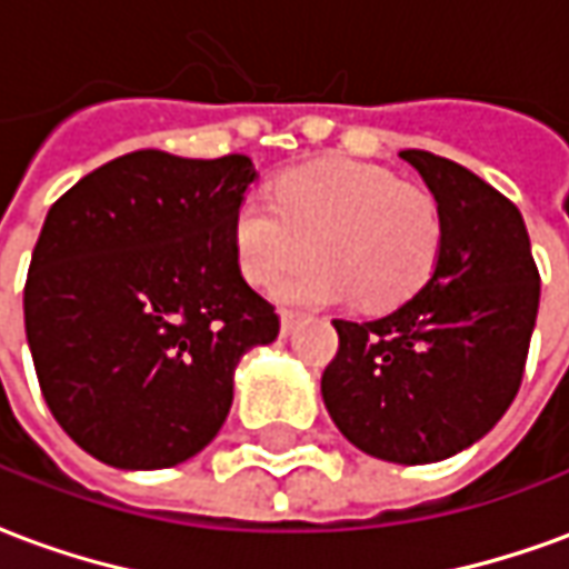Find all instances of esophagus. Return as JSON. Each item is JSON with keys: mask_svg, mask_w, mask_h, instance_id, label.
<instances>
[{"mask_svg": "<svg viewBox=\"0 0 569 569\" xmlns=\"http://www.w3.org/2000/svg\"><path fill=\"white\" fill-rule=\"evenodd\" d=\"M293 322H297V312L293 309H281V335H291Z\"/></svg>", "mask_w": 569, "mask_h": 569, "instance_id": "esophagus-1", "label": "esophagus"}]
</instances>
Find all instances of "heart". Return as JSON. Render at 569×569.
I'll return each mask as SVG.
<instances>
[{
  "mask_svg": "<svg viewBox=\"0 0 569 569\" xmlns=\"http://www.w3.org/2000/svg\"><path fill=\"white\" fill-rule=\"evenodd\" d=\"M232 247L241 276L297 303H335L359 297L368 309L409 300L433 276L442 247L437 198L399 182L383 167L322 160L284 172L272 186V207L244 201L234 210Z\"/></svg>",
  "mask_w": 569,
  "mask_h": 569,
  "instance_id": "obj_1",
  "label": "heart"
}]
</instances>
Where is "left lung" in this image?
Returning <instances> with one entry per match:
<instances>
[{
    "label": "left lung",
    "instance_id": "1",
    "mask_svg": "<svg viewBox=\"0 0 569 569\" xmlns=\"http://www.w3.org/2000/svg\"><path fill=\"white\" fill-rule=\"evenodd\" d=\"M440 203L433 276L375 322L335 319L322 375L337 430L366 456L430 465L487 437L515 402L539 312V269L515 203L456 160L399 151Z\"/></svg>",
    "mask_w": 569,
    "mask_h": 569
}]
</instances>
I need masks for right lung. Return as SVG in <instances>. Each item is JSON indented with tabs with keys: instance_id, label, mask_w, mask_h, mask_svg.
Instances as JSON below:
<instances>
[{
	"instance_id": "right-lung-1",
	"label": "right lung",
	"mask_w": 569,
	"mask_h": 569,
	"mask_svg": "<svg viewBox=\"0 0 569 569\" xmlns=\"http://www.w3.org/2000/svg\"><path fill=\"white\" fill-rule=\"evenodd\" d=\"M244 154L132 151L52 203L23 284V328L54 421L89 456L158 471L198 456L232 409L234 368L278 337L238 269Z\"/></svg>"
}]
</instances>
